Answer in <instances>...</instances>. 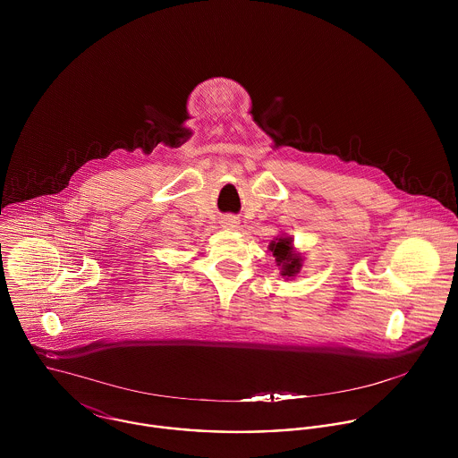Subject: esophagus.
<instances>
[{"label":"esophagus","mask_w":458,"mask_h":458,"mask_svg":"<svg viewBox=\"0 0 458 458\" xmlns=\"http://www.w3.org/2000/svg\"><path fill=\"white\" fill-rule=\"evenodd\" d=\"M222 225L224 227H227V229H234L236 225H238V218L236 216H233V215H225V216H222Z\"/></svg>","instance_id":"esophagus-1"}]
</instances>
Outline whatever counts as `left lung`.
I'll return each mask as SVG.
<instances>
[{"label": "left lung", "mask_w": 458, "mask_h": 458, "mask_svg": "<svg viewBox=\"0 0 458 458\" xmlns=\"http://www.w3.org/2000/svg\"><path fill=\"white\" fill-rule=\"evenodd\" d=\"M271 252H273V258L276 261V266H280V275L282 276H287V278H293L300 273V267H301V256L294 252V247H293V238H276L269 243L267 247Z\"/></svg>", "instance_id": "obj_1"}]
</instances>
